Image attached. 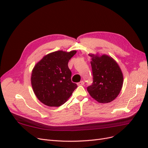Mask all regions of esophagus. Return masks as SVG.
Segmentation results:
<instances>
[{
	"mask_svg": "<svg viewBox=\"0 0 148 148\" xmlns=\"http://www.w3.org/2000/svg\"><path fill=\"white\" fill-rule=\"evenodd\" d=\"M84 82H83V81H82V82H80L78 83L77 84H78V86H82V85L84 84Z\"/></svg>",
	"mask_w": 148,
	"mask_h": 148,
	"instance_id": "34e87169",
	"label": "esophagus"
}]
</instances>
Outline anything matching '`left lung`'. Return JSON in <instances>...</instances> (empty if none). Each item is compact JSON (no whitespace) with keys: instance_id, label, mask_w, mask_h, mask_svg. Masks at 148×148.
Instances as JSON below:
<instances>
[{"instance_id":"obj_1","label":"left lung","mask_w":148,"mask_h":148,"mask_svg":"<svg viewBox=\"0 0 148 148\" xmlns=\"http://www.w3.org/2000/svg\"><path fill=\"white\" fill-rule=\"evenodd\" d=\"M91 57L93 82L87 91L99 103H109L117 97L123 83L122 70L112 57L106 54L89 53Z\"/></svg>"}]
</instances>
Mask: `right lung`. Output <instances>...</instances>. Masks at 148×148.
I'll return each instance as SVG.
<instances>
[{"label": "right lung", "mask_w": 148, "mask_h": 148, "mask_svg": "<svg viewBox=\"0 0 148 148\" xmlns=\"http://www.w3.org/2000/svg\"><path fill=\"white\" fill-rule=\"evenodd\" d=\"M77 51H57L44 56L34 66L31 83L35 96L44 105L59 107L71 96L77 85L71 82L68 63Z\"/></svg>", "instance_id": "add662e5"}]
</instances>
